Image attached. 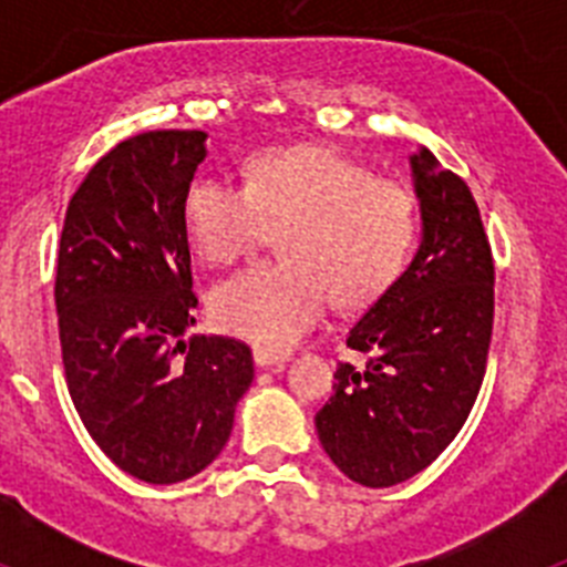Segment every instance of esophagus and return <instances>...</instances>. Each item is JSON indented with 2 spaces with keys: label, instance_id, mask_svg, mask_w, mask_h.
Returning <instances> with one entry per match:
<instances>
[{
  "label": "esophagus",
  "instance_id": "34e87169",
  "mask_svg": "<svg viewBox=\"0 0 567 567\" xmlns=\"http://www.w3.org/2000/svg\"><path fill=\"white\" fill-rule=\"evenodd\" d=\"M252 358H255V365H260V369H272V372H280V369L287 365V358L267 352V349H255Z\"/></svg>",
  "mask_w": 567,
  "mask_h": 567
}]
</instances>
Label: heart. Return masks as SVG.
<instances>
[{
  "instance_id": "b5f03b06",
  "label": "heart",
  "mask_w": 567,
  "mask_h": 567,
  "mask_svg": "<svg viewBox=\"0 0 567 567\" xmlns=\"http://www.w3.org/2000/svg\"><path fill=\"white\" fill-rule=\"evenodd\" d=\"M189 244L209 264H235L280 233V260L218 284L209 300L224 332L287 352L338 307L378 298L403 272L417 235L414 195L332 150L260 153L244 187L195 178L184 195Z\"/></svg>"
}]
</instances>
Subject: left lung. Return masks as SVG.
Listing matches in <instances>:
<instances>
[{
  "label": "left lung",
  "instance_id": "1",
  "mask_svg": "<svg viewBox=\"0 0 567 567\" xmlns=\"http://www.w3.org/2000/svg\"><path fill=\"white\" fill-rule=\"evenodd\" d=\"M420 244L405 272L349 329L369 352L340 363L315 414L320 445L352 483L389 488L420 474L457 437L477 400L494 323V260L477 202L432 150L409 158Z\"/></svg>",
  "mask_w": 567,
  "mask_h": 567
}]
</instances>
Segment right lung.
Instances as JSON below:
<instances>
[{
	"mask_svg": "<svg viewBox=\"0 0 567 567\" xmlns=\"http://www.w3.org/2000/svg\"><path fill=\"white\" fill-rule=\"evenodd\" d=\"M207 158L202 130L115 144L64 215L56 312L73 405L130 477L173 485L207 468L252 383L247 343L195 323L184 195Z\"/></svg>",
	"mask_w": 567,
	"mask_h": 567,
	"instance_id": "obj_1",
	"label": "right lung"
}]
</instances>
